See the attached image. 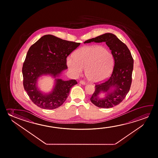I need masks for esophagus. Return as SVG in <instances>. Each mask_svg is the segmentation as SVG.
Segmentation results:
<instances>
[{"instance_id": "1", "label": "esophagus", "mask_w": 158, "mask_h": 158, "mask_svg": "<svg viewBox=\"0 0 158 158\" xmlns=\"http://www.w3.org/2000/svg\"><path fill=\"white\" fill-rule=\"evenodd\" d=\"M80 83L81 84H82V85H85L86 84V83H85V81H84L83 80H81L80 81Z\"/></svg>"}]
</instances>
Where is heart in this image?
<instances>
[{"label":"heart","instance_id":"heart-1","mask_svg":"<svg viewBox=\"0 0 158 158\" xmlns=\"http://www.w3.org/2000/svg\"><path fill=\"white\" fill-rule=\"evenodd\" d=\"M68 68L73 75L78 77L85 68V75L92 82H100L112 73L114 64L112 53L101 45L83 47L67 60Z\"/></svg>","mask_w":158,"mask_h":158}]
</instances>
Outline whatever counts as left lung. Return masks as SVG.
<instances>
[{
	"label": "left lung",
	"instance_id": "obj_1",
	"mask_svg": "<svg viewBox=\"0 0 158 158\" xmlns=\"http://www.w3.org/2000/svg\"><path fill=\"white\" fill-rule=\"evenodd\" d=\"M105 42L112 51L114 66L112 74L103 83L95 85V91L90 98L94 105L99 108H109L119 105L129 92L134 68V60L124 43L112 33H105L89 39L84 43ZM101 93L105 96H99Z\"/></svg>",
	"mask_w": 158,
	"mask_h": 158
}]
</instances>
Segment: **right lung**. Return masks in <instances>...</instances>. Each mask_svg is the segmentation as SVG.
<instances>
[{
    "label": "right lung",
    "mask_w": 158,
    "mask_h": 158,
    "mask_svg": "<svg viewBox=\"0 0 158 158\" xmlns=\"http://www.w3.org/2000/svg\"><path fill=\"white\" fill-rule=\"evenodd\" d=\"M80 44L48 34L30 47L22 67L23 84L35 105L43 109H56L66 101L71 88L77 81L73 79L64 81L59 77L67 69L66 58ZM43 75L55 78L53 90L47 94L37 86L39 78Z\"/></svg>",
    "instance_id": "obj_1"
}]
</instances>
